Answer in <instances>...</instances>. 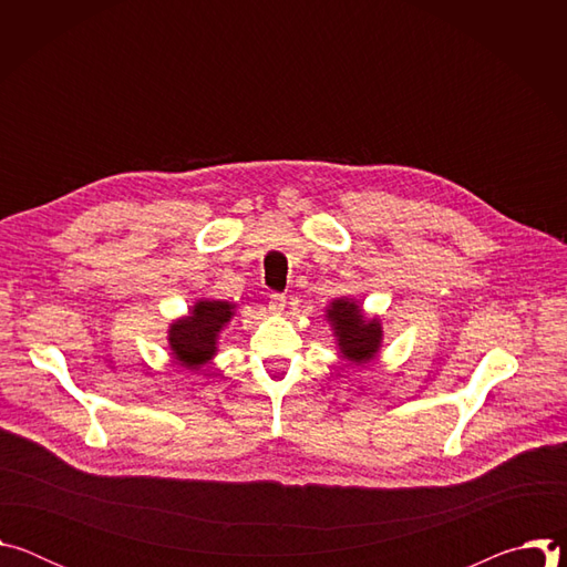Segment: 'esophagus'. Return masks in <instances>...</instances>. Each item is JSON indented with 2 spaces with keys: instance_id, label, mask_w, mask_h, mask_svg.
<instances>
[{
  "instance_id": "esophagus-1",
  "label": "esophagus",
  "mask_w": 567,
  "mask_h": 567,
  "mask_svg": "<svg viewBox=\"0 0 567 567\" xmlns=\"http://www.w3.org/2000/svg\"><path fill=\"white\" fill-rule=\"evenodd\" d=\"M285 305H287L285 293H271V296H269V309H271L274 313H280V311L285 309Z\"/></svg>"
}]
</instances>
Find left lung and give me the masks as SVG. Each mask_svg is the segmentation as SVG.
<instances>
[{"instance_id": "8db88e82", "label": "left lung", "mask_w": 567, "mask_h": 567, "mask_svg": "<svg viewBox=\"0 0 567 567\" xmlns=\"http://www.w3.org/2000/svg\"><path fill=\"white\" fill-rule=\"evenodd\" d=\"M328 318L337 330L339 348L346 359L354 363L370 361L381 343L379 320H363L361 309L352 300H334L328 309Z\"/></svg>"}]
</instances>
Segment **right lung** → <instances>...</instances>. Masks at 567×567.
Masks as SVG:
<instances>
[{"label":"right lung","instance_id":"right-lung-1","mask_svg":"<svg viewBox=\"0 0 567 567\" xmlns=\"http://www.w3.org/2000/svg\"><path fill=\"white\" fill-rule=\"evenodd\" d=\"M233 316V305L224 300H202L190 316L173 322L171 348L186 368H199L215 354V339Z\"/></svg>","mask_w":567,"mask_h":567}]
</instances>
